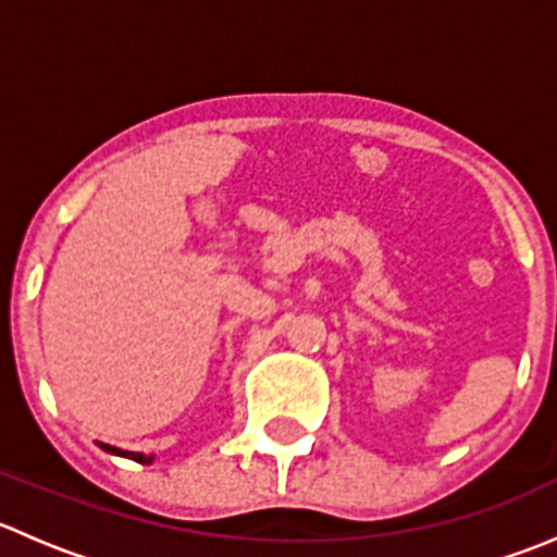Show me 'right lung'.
Returning <instances> with one entry per match:
<instances>
[{
    "label": "right lung",
    "mask_w": 557,
    "mask_h": 557,
    "mask_svg": "<svg viewBox=\"0 0 557 557\" xmlns=\"http://www.w3.org/2000/svg\"><path fill=\"white\" fill-rule=\"evenodd\" d=\"M102 447L104 453H112V455H123V458H132V460H137V463H150V460H153V455H143V453H126V450H117V447H112V445H99Z\"/></svg>",
    "instance_id": "1"
}]
</instances>
